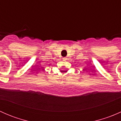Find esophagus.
Returning <instances> with one entry per match:
<instances>
[{
	"mask_svg": "<svg viewBox=\"0 0 121 121\" xmlns=\"http://www.w3.org/2000/svg\"><path fill=\"white\" fill-rule=\"evenodd\" d=\"M63 60H64V61H66L67 60V58L66 57H64V58H63Z\"/></svg>",
	"mask_w": 121,
	"mask_h": 121,
	"instance_id": "obj_1",
	"label": "esophagus"
}]
</instances>
